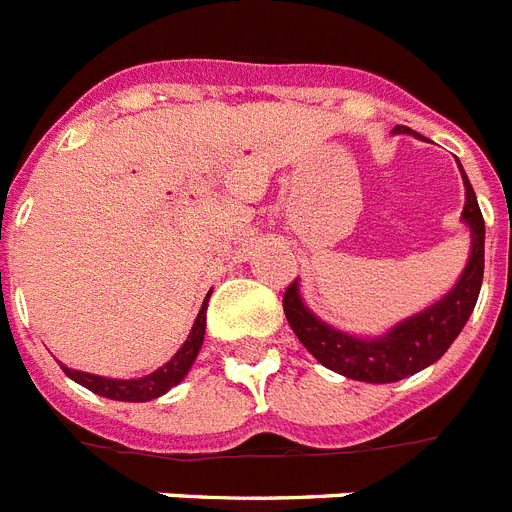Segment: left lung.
Masks as SVG:
<instances>
[{"label": "left lung", "instance_id": "8db88e82", "mask_svg": "<svg viewBox=\"0 0 512 512\" xmlns=\"http://www.w3.org/2000/svg\"><path fill=\"white\" fill-rule=\"evenodd\" d=\"M392 133H413V130L398 125ZM413 135L418 138V133ZM460 175L466 185V206L460 219L471 230V256L453 290L442 295L434 306L424 308L416 316H408L405 322L395 324L390 332L379 337H353L329 327L314 311H308L298 290V280L290 282L282 298L287 322L293 327L295 337L322 366L356 382L387 384L413 377L416 371L432 366L453 345L474 311L481 280H484V217H481L479 201L463 167H460Z\"/></svg>", "mask_w": 512, "mask_h": 512}]
</instances>
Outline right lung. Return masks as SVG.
<instances>
[{
  "label": "right lung",
  "mask_w": 512,
  "mask_h": 512,
  "mask_svg": "<svg viewBox=\"0 0 512 512\" xmlns=\"http://www.w3.org/2000/svg\"><path fill=\"white\" fill-rule=\"evenodd\" d=\"M211 295V293H209ZM209 295H206V301H209ZM206 301L198 311L196 322H193V329H190L188 340L180 345L175 356L170 361L159 366L156 371L146 374L141 379H109V377H99V374H86V371H75L62 366L67 377L73 379V382L83 384L86 390L96 392L101 398L109 400H122V403H149L154 398H162L164 392H170L175 384H180L185 379V374L190 371L193 361H196L198 350L204 345V332H206Z\"/></svg>",
  "instance_id": "right-lung-1"
}]
</instances>
